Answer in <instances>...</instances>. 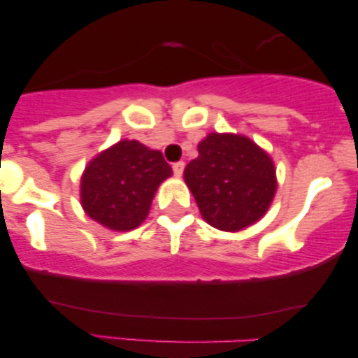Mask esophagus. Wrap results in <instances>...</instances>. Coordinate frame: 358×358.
Here are the masks:
<instances>
[{
	"instance_id": "34e87169",
	"label": "esophagus",
	"mask_w": 358,
	"mask_h": 358,
	"mask_svg": "<svg viewBox=\"0 0 358 358\" xmlns=\"http://www.w3.org/2000/svg\"><path fill=\"white\" fill-rule=\"evenodd\" d=\"M185 170V163L183 162H176L173 163V173L175 176H182Z\"/></svg>"
}]
</instances>
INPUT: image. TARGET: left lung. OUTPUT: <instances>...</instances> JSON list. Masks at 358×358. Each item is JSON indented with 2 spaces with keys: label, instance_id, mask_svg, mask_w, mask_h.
Returning a JSON list of instances; mask_svg holds the SVG:
<instances>
[{
  "label": "left lung",
  "instance_id": "left-lung-1",
  "mask_svg": "<svg viewBox=\"0 0 358 358\" xmlns=\"http://www.w3.org/2000/svg\"><path fill=\"white\" fill-rule=\"evenodd\" d=\"M183 176L203 219L225 232L261 219L278 187L271 156L249 138L231 133L202 139Z\"/></svg>",
  "mask_w": 358,
  "mask_h": 358
}]
</instances>
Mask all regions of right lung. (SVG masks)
Segmentation results:
<instances>
[{
    "label": "right lung",
    "instance_id": "1",
    "mask_svg": "<svg viewBox=\"0 0 358 358\" xmlns=\"http://www.w3.org/2000/svg\"><path fill=\"white\" fill-rule=\"evenodd\" d=\"M171 173L159 151L122 139L85 166L80 203L90 219L110 231H133L146 219L159 183Z\"/></svg>",
    "mask_w": 358,
    "mask_h": 358
}]
</instances>
